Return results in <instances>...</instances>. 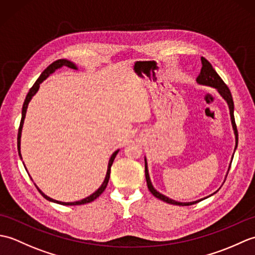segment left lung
<instances>
[{"instance_id": "left-lung-1", "label": "left lung", "mask_w": 255, "mask_h": 255, "mask_svg": "<svg viewBox=\"0 0 255 255\" xmlns=\"http://www.w3.org/2000/svg\"><path fill=\"white\" fill-rule=\"evenodd\" d=\"M202 64H203V67H202V70H200V73L198 74L196 81L199 84L208 85V86H211V88L217 89L218 92L220 93V95L224 97V99L227 101V103H228L229 110H230V116H231V123H232V126H234V130H235V134H236V149H237L238 130H237V125H236V122H235V115H234V108H235L234 107V100H232L230 90H229L228 86L226 85V83L224 82L223 79L219 77L218 73L215 71V69L213 68V66H211L210 62L207 60V59H205L204 57H202ZM231 162H232V160H231ZM230 166H229V169H230ZM144 172H145V180H147L148 188L154 197L163 200V202H165V203L173 204V205H178V206H189V205L196 204V203L199 202V200H198V202H193V203L175 202V200L170 199L169 197L164 196V195L160 194L159 192H156L155 189L153 188L152 184H151L150 177H149V172H148V165H147V161H145V159H144ZM227 175H228V174H227Z\"/></svg>"}]
</instances>
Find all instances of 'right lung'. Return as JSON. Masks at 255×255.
Masks as SVG:
<instances>
[{
  "label": "right lung",
  "mask_w": 255,
  "mask_h": 255,
  "mask_svg": "<svg viewBox=\"0 0 255 255\" xmlns=\"http://www.w3.org/2000/svg\"><path fill=\"white\" fill-rule=\"evenodd\" d=\"M61 67H68V68H71V69H77V67H75L72 62H70V61H68V60H64V59H59V60H57V61H55V62H52V63L50 64V66H48V67L44 70V71H42V73L40 74V77L38 78V80L36 81L35 84L31 86L29 92H28V94H27V96H26L25 102H24V104H23V110H21V119H20L19 128H18V134H17V149H18V154H19V156H21V155H20V134H21V128H23V124H24V119H25L27 107H28V103L30 102L31 97L36 94V92L38 91V89H39V84L42 82V81H44L46 78L49 77V74H51L53 71H55V70H57V69H59V68H61ZM117 153H118V150L115 151V152H114L113 155L111 156L110 162H108V167H107V173H106L105 180H104V182H103L102 186H101L99 189H97V191H96L95 193L90 195L89 197H86V198H84V199H82V200H79V202H73V203H63V202H59V200H55V199H52V198H50V197H48L47 195H45L44 193H42L39 188H38L37 186H36V187H37L38 191H39V193H40V194L42 195V196H44L47 200H50V202L60 204V205L73 206V205H83V204H88V203L93 202L94 199H96L103 192L105 191V188H106L107 184H108V181H110L111 167H112V164H113L114 160H115V158H116V154H117Z\"/></svg>",
  "instance_id": "obj_1"
}]
</instances>
